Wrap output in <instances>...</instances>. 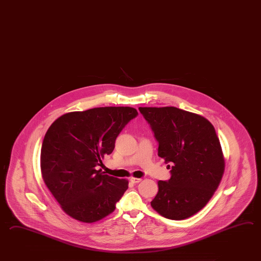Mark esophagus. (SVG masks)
<instances>
[{
    "label": "esophagus",
    "mask_w": 261,
    "mask_h": 261,
    "mask_svg": "<svg viewBox=\"0 0 261 261\" xmlns=\"http://www.w3.org/2000/svg\"><path fill=\"white\" fill-rule=\"evenodd\" d=\"M141 180H142L141 178H136V177H131V178H130V181H131L132 183H134V184L139 183V182H140Z\"/></svg>",
    "instance_id": "34e87169"
}]
</instances>
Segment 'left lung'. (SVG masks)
Instances as JSON below:
<instances>
[{
    "label": "left lung",
    "instance_id": "8db88e82",
    "mask_svg": "<svg viewBox=\"0 0 261 261\" xmlns=\"http://www.w3.org/2000/svg\"><path fill=\"white\" fill-rule=\"evenodd\" d=\"M158 142V155L171 177L158 181L150 202L163 217L190 218L213 196L222 178L224 159L216 130L205 118L176 107L139 108Z\"/></svg>",
    "mask_w": 261,
    "mask_h": 261
}]
</instances>
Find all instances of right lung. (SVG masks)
I'll return each instance as SVG.
<instances>
[{
    "instance_id": "obj_1",
    "label": "right lung",
    "mask_w": 261,
    "mask_h": 261,
    "mask_svg": "<svg viewBox=\"0 0 261 261\" xmlns=\"http://www.w3.org/2000/svg\"><path fill=\"white\" fill-rule=\"evenodd\" d=\"M138 115L130 107L94 108L66 113L48 128L41 149L43 181L71 218L92 223L115 210L128 181L105 175L97 167Z\"/></svg>"
}]
</instances>
